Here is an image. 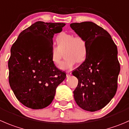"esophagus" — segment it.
Wrapping results in <instances>:
<instances>
[{"label": "esophagus", "instance_id": "obj_1", "mask_svg": "<svg viewBox=\"0 0 129 129\" xmlns=\"http://www.w3.org/2000/svg\"><path fill=\"white\" fill-rule=\"evenodd\" d=\"M66 74H66V76H67V77H69L70 76H71V74H72V73H71V72H67V73H66Z\"/></svg>", "mask_w": 129, "mask_h": 129}]
</instances>
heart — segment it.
I'll list each match as a JSON object with an SVG mask.
<instances>
[{"mask_svg":"<svg viewBox=\"0 0 129 129\" xmlns=\"http://www.w3.org/2000/svg\"><path fill=\"white\" fill-rule=\"evenodd\" d=\"M57 47H53L51 52V59L55 65H58L65 52L64 61L60 63L62 70H71L77 62L85 60L87 54V45L86 40L79 35L66 32L59 33L56 37Z\"/></svg>","mask_w":129,"mask_h":129,"instance_id":"b5f03b06","label":"heart"}]
</instances>
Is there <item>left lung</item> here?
Listing matches in <instances>:
<instances>
[{
  "mask_svg": "<svg viewBox=\"0 0 129 129\" xmlns=\"http://www.w3.org/2000/svg\"><path fill=\"white\" fill-rule=\"evenodd\" d=\"M70 26L86 40L87 45L86 60L72 72L78 79L73 92L74 100L84 110H99L110 102L117 92L120 71L117 47L110 35L94 22H75Z\"/></svg>",
  "mask_w": 129,
  "mask_h": 129,
  "instance_id": "left-lung-1",
  "label": "left lung"
}]
</instances>
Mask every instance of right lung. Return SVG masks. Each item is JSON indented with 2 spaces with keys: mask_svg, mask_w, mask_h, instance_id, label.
Here are the masks:
<instances>
[{
  "mask_svg": "<svg viewBox=\"0 0 129 129\" xmlns=\"http://www.w3.org/2000/svg\"><path fill=\"white\" fill-rule=\"evenodd\" d=\"M65 23L38 21L23 30L11 48L9 82L17 99L26 107L42 109L52 102L66 74L51 59L53 37Z\"/></svg>",
  "mask_w": 129,
  "mask_h": 129,
  "instance_id": "1",
  "label": "right lung"
}]
</instances>
